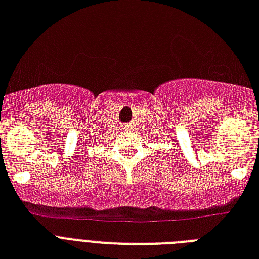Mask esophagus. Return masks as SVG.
Segmentation results:
<instances>
[{
	"mask_svg": "<svg viewBox=\"0 0 259 259\" xmlns=\"http://www.w3.org/2000/svg\"><path fill=\"white\" fill-rule=\"evenodd\" d=\"M123 130H124V131H130V128H128V125H124Z\"/></svg>",
	"mask_w": 259,
	"mask_h": 259,
	"instance_id": "esophagus-1",
	"label": "esophagus"
}]
</instances>
